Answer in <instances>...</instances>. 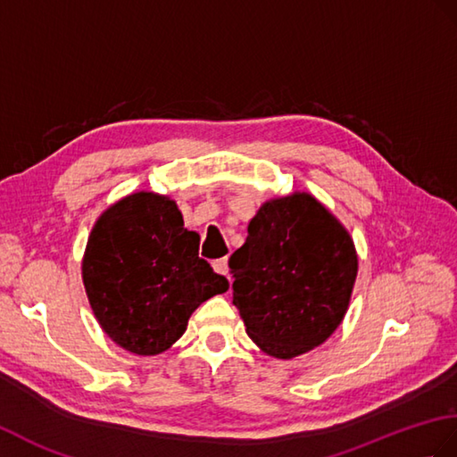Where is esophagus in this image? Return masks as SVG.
<instances>
[{
    "label": "esophagus",
    "instance_id": "1",
    "mask_svg": "<svg viewBox=\"0 0 457 457\" xmlns=\"http://www.w3.org/2000/svg\"><path fill=\"white\" fill-rule=\"evenodd\" d=\"M212 267H214V270L218 274H228V259L226 257L224 259H218V261L212 262Z\"/></svg>",
    "mask_w": 457,
    "mask_h": 457
}]
</instances>
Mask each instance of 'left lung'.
<instances>
[{
    "label": "left lung",
    "mask_w": 457,
    "mask_h": 457,
    "mask_svg": "<svg viewBox=\"0 0 457 457\" xmlns=\"http://www.w3.org/2000/svg\"><path fill=\"white\" fill-rule=\"evenodd\" d=\"M229 257L233 305L262 353L290 360L341 325L358 257L348 231L307 193L272 198Z\"/></svg>",
    "instance_id": "1"
}]
</instances>
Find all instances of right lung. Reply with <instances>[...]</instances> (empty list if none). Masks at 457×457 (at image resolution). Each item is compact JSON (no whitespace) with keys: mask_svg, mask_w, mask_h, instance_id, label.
Returning <instances> with one entry per match:
<instances>
[{"mask_svg":"<svg viewBox=\"0 0 457 457\" xmlns=\"http://www.w3.org/2000/svg\"><path fill=\"white\" fill-rule=\"evenodd\" d=\"M175 200L134 193L95 221L81 274L103 331L129 353L154 356L177 343L188 317L229 282L198 257Z\"/></svg>","mask_w":457,"mask_h":457,"instance_id":"right-lung-1","label":"right lung"}]
</instances>
